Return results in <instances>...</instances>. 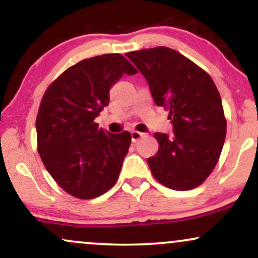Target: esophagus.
<instances>
[{
    "instance_id": "esophagus-1",
    "label": "esophagus",
    "mask_w": 258,
    "mask_h": 258,
    "mask_svg": "<svg viewBox=\"0 0 258 258\" xmlns=\"http://www.w3.org/2000/svg\"><path fill=\"white\" fill-rule=\"evenodd\" d=\"M144 136V133L142 132H138V131H132L131 132V139L132 142H137L139 138H142Z\"/></svg>"
}]
</instances>
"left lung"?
Returning a JSON list of instances; mask_svg holds the SVG:
<instances>
[{"label": "left lung", "mask_w": 258, "mask_h": 258, "mask_svg": "<svg viewBox=\"0 0 258 258\" xmlns=\"http://www.w3.org/2000/svg\"><path fill=\"white\" fill-rule=\"evenodd\" d=\"M149 85L158 106L170 110L173 135L155 133L153 176L174 190L200 185L212 172L227 132L222 100L206 72L174 49L156 47L126 53Z\"/></svg>", "instance_id": "left-lung-1"}]
</instances>
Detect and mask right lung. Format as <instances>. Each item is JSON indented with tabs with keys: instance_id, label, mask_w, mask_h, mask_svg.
<instances>
[{
	"instance_id": "obj_1",
	"label": "right lung",
	"mask_w": 258,
	"mask_h": 258,
	"mask_svg": "<svg viewBox=\"0 0 258 258\" xmlns=\"http://www.w3.org/2000/svg\"><path fill=\"white\" fill-rule=\"evenodd\" d=\"M123 74L135 75L137 70L117 53L84 59L53 81L41 100L38 154L58 185L79 199L108 191L128 153L131 133L112 135L94 122Z\"/></svg>"
}]
</instances>
